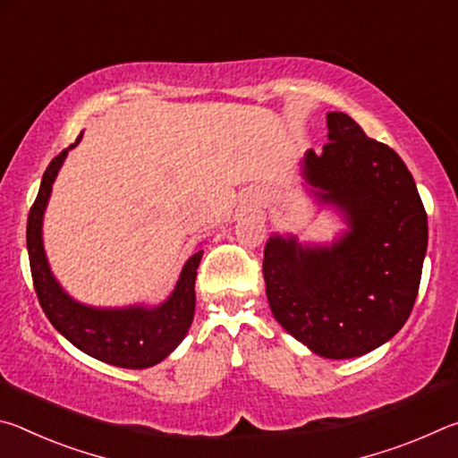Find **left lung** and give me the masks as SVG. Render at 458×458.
Returning <instances> with one entry per match:
<instances>
[{
	"instance_id": "1",
	"label": "left lung",
	"mask_w": 458,
	"mask_h": 458,
	"mask_svg": "<svg viewBox=\"0 0 458 458\" xmlns=\"http://www.w3.org/2000/svg\"><path fill=\"white\" fill-rule=\"evenodd\" d=\"M329 143L305 157V180L337 206L350 232L329 248L273 236L262 275L275 319L309 350L358 358L396 335L412 313L428 222L400 155L345 113L327 114Z\"/></svg>"
}]
</instances>
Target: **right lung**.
I'll return each instance as SVG.
<instances>
[{"label":"right lung","instance_id":"1","mask_svg":"<svg viewBox=\"0 0 458 458\" xmlns=\"http://www.w3.org/2000/svg\"><path fill=\"white\" fill-rule=\"evenodd\" d=\"M81 137H76L68 149H72ZM68 149L60 151L46 167L40 191L28 214V257L38 301L54 327L90 358L131 369L155 366L175 350L190 329L196 309L198 267L204 252L191 254L172 297L155 309H95L72 301L52 276L42 246L44 210Z\"/></svg>","mask_w":458,"mask_h":458}]
</instances>
